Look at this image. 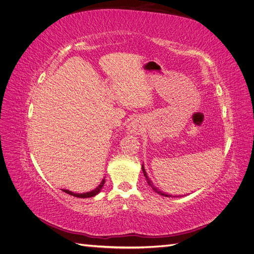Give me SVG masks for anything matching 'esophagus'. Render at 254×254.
I'll return each instance as SVG.
<instances>
[{
  "mask_svg": "<svg viewBox=\"0 0 254 254\" xmlns=\"http://www.w3.org/2000/svg\"><path fill=\"white\" fill-rule=\"evenodd\" d=\"M140 127H139V125H137L136 124V123H131V124H130L129 126H128V132L129 133H137V132H139V129Z\"/></svg>",
  "mask_w": 254,
  "mask_h": 254,
  "instance_id": "1",
  "label": "esophagus"
}]
</instances>
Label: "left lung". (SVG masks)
Segmentation results:
<instances>
[{
  "mask_svg": "<svg viewBox=\"0 0 254 254\" xmlns=\"http://www.w3.org/2000/svg\"><path fill=\"white\" fill-rule=\"evenodd\" d=\"M142 171H143V173H144V176H145V178H146V180H147V183L149 184V187L156 191V193H158L159 195H162V196H165V197H174V196H172V195H168V194H166V193H164V191H162V190H160L159 189H157L155 186H153V183L150 181V179L148 178L147 177V174H146V172H145V168H144V166L142 165ZM176 197V196H175Z\"/></svg>",
  "mask_w": 254,
  "mask_h": 254,
  "instance_id": "1",
  "label": "left lung"
}]
</instances>
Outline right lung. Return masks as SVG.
<instances>
[{
	"label": "right lung",
	"instance_id": "right-lung-1",
	"mask_svg": "<svg viewBox=\"0 0 254 254\" xmlns=\"http://www.w3.org/2000/svg\"><path fill=\"white\" fill-rule=\"evenodd\" d=\"M104 184H105V179H103V181L101 182V184H99V186H98L95 190H91V191H87V193H82V194L73 193V191L68 190H63L64 191V193H66V194H68V195H72V196L78 197V198H89V197H94L95 195H97V194L99 193V191H101L102 188L104 187Z\"/></svg>",
	"mask_w": 254,
	"mask_h": 254
}]
</instances>
